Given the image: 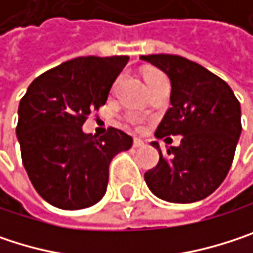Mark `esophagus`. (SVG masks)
<instances>
[{"instance_id": "1", "label": "esophagus", "mask_w": 253, "mask_h": 253, "mask_svg": "<svg viewBox=\"0 0 253 253\" xmlns=\"http://www.w3.org/2000/svg\"><path fill=\"white\" fill-rule=\"evenodd\" d=\"M143 145H145V142H143L142 139H139V137H134V139H133V146H134V148H142Z\"/></svg>"}]
</instances>
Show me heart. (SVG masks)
Returning <instances> with one entry per match:
<instances>
[{"label":"heart","instance_id":"b5f03b06","mask_svg":"<svg viewBox=\"0 0 253 253\" xmlns=\"http://www.w3.org/2000/svg\"><path fill=\"white\" fill-rule=\"evenodd\" d=\"M164 79H166V76H164L161 72H157V70L148 72V73L145 75V80H146L148 87H152L155 83H158V82H161V80H164ZM130 122H131L133 125H139V123H140V119H137V117H131V119H130Z\"/></svg>","mask_w":253,"mask_h":253}]
</instances>
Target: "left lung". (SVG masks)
Returning <instances> with one entry per match:
<instances>
[{
    "mask_svg": "<svg viewBox=\"0 0 253 253\" xmlns=\"http://www.w3.org/2000/svg\"><path fill=\"white\" fill-rule=\"evenodd\" d=\"M140 60L163 70L171 82V108L155 136L181 134L180 145L166 152L152 142L160 161L145 173V181L167 202L201 201L223 183L231 167L242 131L240 102L223 79L184 57L154 54Z\"/></svg>",
    "mask_w": 253,
    "mask_h": 253,
    "instance_id": "8db88e82",
    "label": "left lung"
}]
</instances>
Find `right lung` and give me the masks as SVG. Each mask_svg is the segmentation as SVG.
<instances>
[{
    "label": "right lung",
    "instance_id": "add662e5",
    "mask_svg": "<svg viewBox=\"0 0 253 253\" xmlns=\"http://www.w3.org/2000/svg\"><path fill=\"white\" fill-rule=\"evenodd\" d=\"M127 61V55L66 61L36 77L20 99L16 133L22 161L48 204L73 211L105 195L110 163L130 149L133 139L116 127L96 137L82 126L92 110L107 102Z\"/></svg>",
    "mask_w": 253,
    "mask_h": 253
}]
</instances>
